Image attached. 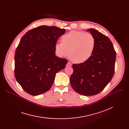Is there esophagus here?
<instances>
[{
    "instance_id": "1",
    "label": "esophagus",
    "mask_w": 129,
    "mask_h": 129,
    "mask_svg": "<svg viewBox=\"0 0 129 129\" xmlns=\"http://www.w3.org/2000/svg\"><path fill=\"white\" fill-rule=\"evenodd\" d=\"M67 66H71L72 65V63H71V62H69L68 63H67Z\"/></svg>"
}]
</instances>
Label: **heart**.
I'll return each instance as SVG.
<instances>
[{
  "instance_id": "1",
  "label": "heart",
  "mask_w": 129,
  "mask_h": 129,
  "mask_svg": "<svg viewBox=\"0 0 129 129\" xmlns=\"http://www.w3.org/2000/svg\"><path fill=\"white\" fill-rule=\"evenodd\" d=\"M62 42L55 45V50L61 57L70 55L73 62L82 63L88 59L95 47V39L91 33L72 31L63 36Z\"/></svg>"
}]
</instances>
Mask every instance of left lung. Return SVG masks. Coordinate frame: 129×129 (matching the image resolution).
<instances>
[{
  "instance_id": "8db88e82",
  "label": "left lung",
  "mask_w": 129,
  "mask_h": 129,
  "mask_svg": "<svg viewBox=\"0 0 129 129\" xmlns=\"http://www.w3.org/2000/svg\"><path fill=\"white\" fill-rule=\"evenodd\" d=\"M95 39V47L91 57L86 62L73 64L70 77L73 89L86 96L99 93L112 79L115 69L116 52L107 36L98 31L87 30Z\"/></svg>"
}]
</instances>
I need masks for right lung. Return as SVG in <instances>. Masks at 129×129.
<instances>
[{"label": "right lung", "mask_w": 129, "mask_h": 129, "mask_svg": "<svg viewBox=\"0 0 129 129\" xmlns=\"http://www.w3.org/2000/svg\"><path fill=\"white\" fill-rule=\"evenodd\" d=\"M66 30L41 25L27 32L15 55V76L22 89L32 96L48 91L55 74L64 69L67 59L55 55V45Z\"/></svg>", "instance_id": "1"}]
</instances>
